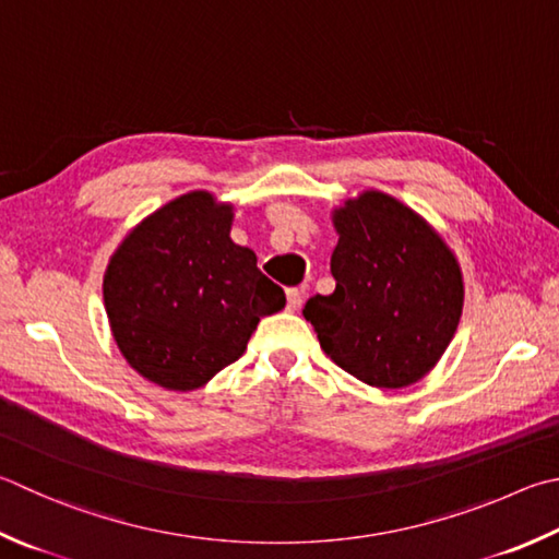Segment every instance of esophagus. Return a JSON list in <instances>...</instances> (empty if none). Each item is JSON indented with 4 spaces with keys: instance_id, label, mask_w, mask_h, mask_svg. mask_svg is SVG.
<instances>
[{
    "instance_id": "esophagus-1",
    "label": "esophagus",
    "mask_w": 559,
    "mask_h": 559,
    "mask_svg": "<svg viewBox=\"0 0 559 559\" xmlns=\"http://www.w3.org/2000/svg\"><path fill=\"white\" fill-rule=\"evenodd\" d=\"M286 308L293 312V310H298L300 306H302V293L298 290V288H288V293H286Z\"/></svg>"
}]
</instances>
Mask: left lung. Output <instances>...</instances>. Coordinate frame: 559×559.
<instances>
[{
  "label": "left lung",
  "mask_w": 559,
  "mask_h": 559,
  "mask_svg": "<svg viewBox=\"0 0 559 559\" xmlns=\"http://www.w3.org/2000/svg\"><path fill=\"white\" fill-rule=\"evenodd\" d=\"M334 227L337 288L302 308L320 347L379 389L423 379L460 324L464 283L454 253L420 215L377 190L334 210Z\"/></svg>",
  "instance_id": "1"
}]
</instances>
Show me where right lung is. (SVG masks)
<instances>
[{"instance_id": "add662e5", "label": "right lung", "mask_w": 559, "mask_h": 559, "mask_svg": "<svg viewBox=\"0 0 559 559\" xmlns=\"http://www.w3.org/2000/svg\"><path fill=\"white\" fill-rule=\"evenodd\" d=\"M231 205L205 190L148 215L109 259L103 293L119 352L170 391L205 385L247 349L286 293L229 239Z\"/></svg>"}]
</instances>
